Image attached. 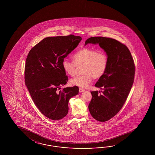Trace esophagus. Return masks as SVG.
<instances>
[{
	"mask_svg": "<svg viewBox=\"0 0 155 155\" xmlns=\"http://www.w3.org/2000/svg\"><path fill=\"white\" fill-rule=\"evenodd\" d=\"M84 91H85V89H82V88H81V87L79 88V92H84Z\"/></svg>",
	"mask_w": 155,
	"mask_h": 155,
	"instance_id": "obj_1",
	"label": "esophagus"
}]
</instances>
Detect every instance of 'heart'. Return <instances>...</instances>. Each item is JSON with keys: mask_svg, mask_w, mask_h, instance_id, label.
Segmentation results:
<instances>
[{"mask_svg": "<svg viewBox=\"0 0 155 155\" xmlns=\"http://www.w3.org/2000/svg\"><path fill=\"white\" fill-rule=\"evenodd\" d=\"M73 61L64 59L62 67L65 73L70 76L75 75L76 68L83 66L82 75L76 76L70 80L72 85L81 88L87 87L93 78L99 79L104 76L107 69L109 57L104 51L87 47L82 48L76 51L73 56Z\"/></svg>", "mask_w": 155, "mask_h": 155, "instance_id": "b5f03b06", "label": "heart"}]
</instances>
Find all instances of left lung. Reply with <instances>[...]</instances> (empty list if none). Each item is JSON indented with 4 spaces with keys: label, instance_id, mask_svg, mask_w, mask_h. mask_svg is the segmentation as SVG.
Wrapping results in <instances>:
<instances>
[{
    "label": "left lung",
    "instance_id": "8db88e82",
    "mask_svg": "<svg viewBox=\"0 0 155 155\" xmlns=\"http://www.w3.org/2000/svg\"><path fill=\"white\" fill-rule=\"evenodd\" d=\"M89 43L99 44L109 57L107 69L95 85L102 90L91 91L92 99L89 105L92 117L105 122L125 103L134 81L135 63L128 48L117 40L95 36L86 40L85 45Z\"/></svg>",
    "mask_w": 155,
    "mask_h": 155
}]
</instances>
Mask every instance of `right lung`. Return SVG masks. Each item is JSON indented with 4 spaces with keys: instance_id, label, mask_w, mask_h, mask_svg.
Wrapping results in <instances>:
<instances>
[{
    "instance_id": "1",
    "label": "right lung",
    "mask_w": 155,
    "mask_h": 155,
    "mask_svg": "<svg viewBox=\"0 0 155 155\" xmlns=\"http://www.w3.org/2000/svg\"><path fill=\"white\" fill-rule=\"evenodd\" d=\"M81 36H51L30 50L24 70L25 83L34 104L46 117L63 119L68 113L70 98L79 93L77 86L60 90L68 81L62 62L78 45Z\"/></svg>"
}]
</instances>
